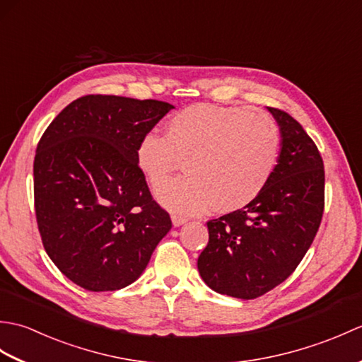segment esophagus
I'll return each mask as SVG.
<instances>
[{"instance_id":"esophagus-1","label":"esophagus","mask_w":362,"mask_h":362,"mask_svg":"<svg viewBox=\"0 0 362 362\" xmlns=\"http://www.w3.org/2000/svg\"><path fill=\"white\" fill-rule=\"evenodd\" d=\"M171 219H173L174 227H180V226H183L188 221L185 216H180V214H175V213L171 214Z\"/></svg>"}]
</instances>
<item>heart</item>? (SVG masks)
<instances>
[{"label":"heart","instance_id":"heart-1","mask_svg":"<svg viewBox=\"0 0 362 362\" xmlns=\"http://www.w3.org/2000/svg\"><path fill=\"white\" fill-rule=\"evenodd\" d=\"M280 132L267 113L243 107L193 104L173 115L165 136L144 134L135 161L158 188L180 160L187 176L157 191L161 205L182 214L232 213L259 196L274 173Z\"/></svg>","mask_w":362,"mask_h":362}]
</instances>
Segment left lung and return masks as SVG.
<instances>
[{"mask_svg": "<svg viewBox=\"0 0 362 362\" xmlns=\"http://www.w3.org/2000/svg\"><path fill=\"white\" fill-rule=\"evenodd\" d=\"M281 134L274 173L244 209L206 222L209 244L197 269L209 286L257 298L296 271L316 236L325 205V171L317 146L289 113L267 107Z\"/></svg>", "mask_w": 362, "mask_h": 362, "instance_id": "1", "label": "left lung"}]
</instances>
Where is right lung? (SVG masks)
<instances>
[{
	"instance_id": "add662e5",
	"label": "right lung",
	"mask_w": 362,
	"mask_h": 362,
	"mask_svg": "<svg viewBox=\"0 0 362 362\" xmlns=\"http://www.w3.org/2000/svg\"><path fill=\"white\" fill-rule=\"evenodd\" d=\"M171 109L156 99L87 95L68 104L38 141V232L52 263L78 286H129L171 230L135 161L140 138Z\"/></svg>"
}]
</instances>
